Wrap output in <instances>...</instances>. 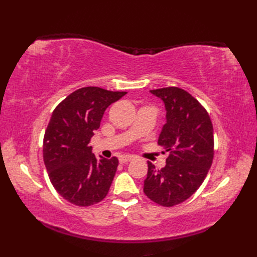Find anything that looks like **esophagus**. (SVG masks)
<instances>
[{
    "label": "esophagus",
    "mask_w": 257,
    "mask_h": 257,
    "mask_svg": "<svg viewBox=\"0 0 257 257\" xmlns=\"http://www.w3.org/2000/svg\"><path fill=\"white\" fill-rule=\"evenodd\" d=\"M133 159H134V156H130V155H122V156H119V162H120V163H124V162L132 161Z\"/></svg>",
    "instance_id": "34e87169"
}]
</instances>
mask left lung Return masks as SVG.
<instances>
[{"instance_id":"8db88e82","label":"left lung","mask_w":257,"mask_h":257,"mask_svg":"<svg viewBox=\"0 0 257 257\" xmlns=\"http://www.w3.org/2000/svg\"><path fill=\"white\" fill-rule=\"evenodd\" d=\"M165 102L167 123L158 139L170 155L167 165L156 169L148 162L144 192L162 206H173L189 199L203 183L214 157L213 124L206 109L179 87L152 89Z\"/></svg>"}]
</instances>
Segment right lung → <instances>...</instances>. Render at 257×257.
<instances>
[{
    "label": "right lung",
    "mask_w": 257,
    "mask_h": 257,
    "mask_svg": "<svg viewBox=\"0 0 257 257\" xmlns=\"http://www.w3.org/2000/svg\"><path fill=\"white\" fill-rule=\"evenodd\" d=\"M125 94L83 87L54 109L43 141V158L53 187L70 203L89 206L108 194L118 159L97 160L89 143L107 107Z\"/></svg>",
    "instance_id": "add662e5"
}]
</instances>
